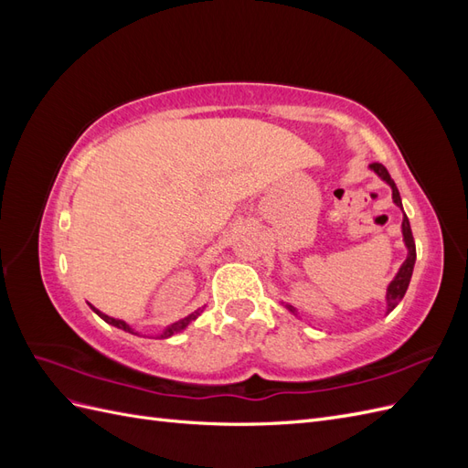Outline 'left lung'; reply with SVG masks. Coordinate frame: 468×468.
I'll list each match as a JSON object with an SVG mask.
<instances>
[{
    "label": "left lung",
    "mask_w": 468,
    "mask_h": 468,
    "mask_svg": "<svg viewBox=\"0 0 468 468\" xmlns=\"http://www.w3.org/2000/svg\"><path fill=\"white\" fill-rule=\"evenodd\" d=\"M369 167L373 169V172H375L382 181L388 183L390 189H392V201H394V205L402 208L400 193H399V189H396V183L392 181L390 174L387 172V167L382 165V164H377V162L371 164ZM402 212H404V208H402ZM402 236H404V244H406V248H408V256H406V261L400 265L399 273H396V277L390 281V285H388V289H387V314L392 313V310L396 308V304H399V303L404 299V294H406L408 285H410V279H412L414 263H416V244H414L412 229H410V220H408L406 215H404V218H402ZM285 306L291 310L292 314H296V310H294L291 304H285Z\"/></svg>",
    "instance_id": "1"
}]
</instances>
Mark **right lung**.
<instances>
[{
	"label": "right lung",
	"mask_w": 468,
	"mask_h": 468,
	"mask_svg": "<svg viewBox=\"0 0 468 468\" xmlns=\"http://www.w3.org/2000/svg\"><path fill=\"white\" fill-rule=\"evenodd\" d=\"M90 308L93 310V313L97 314V316H101L107 324H111V325H115V328H119V330H124V332H129V334H134V335H138V332H134V328H131L129 324H126L124 320H119V318H112V316H107V314H103L101 310H97L93 304H90ZM205 308V306H203ZM203 308H197L195 313H191L189 316H186V318H181V320H177V322H174V324H169L167 328L158 335V337H172L174 334H177V332H181V330H186L187 325L193 322V320H197V316H201V313H203Z\"/></svg>",
	"instance_id": "1"
}]
</instances>
